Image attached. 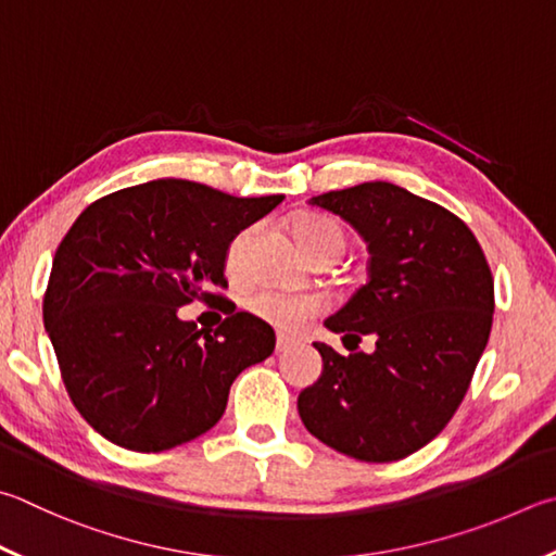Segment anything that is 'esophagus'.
<instances>
[{"instance_id": "1", "label": "esophagus", "mask_w": 556, "mask_h": 556, "mask_svg": "<svg viewBox=\"0 0 556 556\" xmlns=\"http://www.w3.org/2000/svg\"><path fill=\"white\" fill-rule=\"evenodd\" d=\"M296 340L285 338V336H277V352H287L289 348H294Z\"/></svg>"}]
</instances>
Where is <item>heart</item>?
I'll list each match as a JSON object with an SVG mask.
<instances>
[{
  "mask_svg": "<svg viewBox=\"0 0 556 556\" xmlns=\"http://www.w3.org/2000/svg\"><path fill=\"white\" fill-rule=\"evenodd\" d=\"M250 230L238 233L230 240L226 252V267L230 271H240L245 257ZM294 238L306 252V257H320V255H340L345 248V236H342L340 226L336 220L318 214H306L294 220ZM245 306L250 313H255L269 326H275L281 332H296L306 326V323L320 311V301L313 296H294V294H281V291H255L245 299Z\"/></svg>",
  "mask_w": 556,
  "mask_h": 556,
  "instance_id": "heart-1",
  "label": "heart"
}]
</instances>
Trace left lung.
I'll use <instances>...</instances> for the list:
<instances>
[{
  "instance_id": "8db88e82",
  "label": "left lung",
  "mask_w": 556,
  "mask_h": 556,
  "mask_svg": "<svg viewBox=\"0 0 556 556\" xmlns=\"http://www.w3.org/2000/svg\"><path fill=\"white\" fill-rule=\"evenodd\" d=\"M308 204L348 220L371 255L367 285L326 328L377 342L369 355L348 357L313 342L323 371L299 393V416L313 438L348 457L403 459L447 426L486 350L489 262L462 218L391 181L328 191Z\"/></svg>"
}]
</instances>
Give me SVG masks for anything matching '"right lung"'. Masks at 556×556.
Here are the masks:
<instances>
[{
    "mask_svg": "<svg viewBox=\"0 0 556 556\" xmlns=\"http://www.w3.org/2000/svg\"><path fill=\"white\" fill-rule=\"evenodd\" d=\"M285 197L153 179L97 199L58 245L43 323L75 408L99 435L163 452L220 420L230 383L275 352L269 323L228 306L211 332L179 318L220 301L226 252Z\"/></svg>",
    "mask_w": 556,
    "mask_h": 556,
    "instance_id": "right-lung-1",
    "label": "right lung"
}]
</instances>
